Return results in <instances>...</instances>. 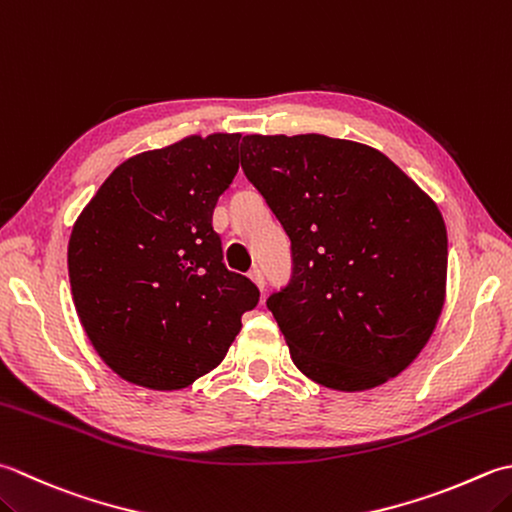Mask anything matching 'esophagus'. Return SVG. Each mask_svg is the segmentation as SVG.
Masks as SVG:
<instances>
[{
  "label": "esophagus",
  "mask_w": 512,
  "mask_h": 512,
  "mask_svg": "<svg viewBox=\"0 0 512 512\" xmlns=\"http://www.w3.org/2000/svg\"><path fill=\"white\" fill-rule=\"evenodd\" d=\"M248 277L250 279H253V282L257 284V288L259 290H264L266 288V279H264V273H262V268H253V270H250V273H248Z\"/></svg>",
  "instance_id": "obj_1"
}]
</instances>
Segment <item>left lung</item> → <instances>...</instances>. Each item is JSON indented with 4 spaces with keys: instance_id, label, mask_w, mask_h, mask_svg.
<instances>
[{
    "instance_id": "obj_1",
    "label": "left lung",
    "mask_w": 512,
    "mask_h": 512,
    "mask_svg": "<svg viewBox=\"0 0 512 512\" xmlns=\"http://www.w3.org/2000/svg\"><path fill=\"white\" fill-rule=\"evenodd\" d=\"M242 168L290 237L293 277L266 306L295 366L333 390L397 377L446 297L442 213L402 168L326 135H246Z\"/></svg>"
}]
</instances>
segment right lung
Wrapping results in <instances>:
<instances>
[{"label": "right lung", "mask_w": 512, "mask_h": 512, "mask_svg": "<svg viewBox=\"0 0 512 512\" xmlns=\"http://www.w3.org/2000/svg\"><path fill=\"white\" fill-rule=\"evenodd\" d=\"M239 133L190 135L119 164L68 242L73 302L90 344L130 384L179 390L222 364L259 302L224 264L213 228L237 175Z\"/></svg>", "instance_id": "1"}]
</instances>
